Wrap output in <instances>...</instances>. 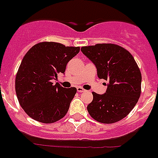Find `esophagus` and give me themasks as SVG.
<instances>
[{"mask_svg":"<svg viewBox=\"0 0 158 158\" xmlns=\"http://www.w3.org/2000/svg\"><path fill=\"white\" fill-rule=\"evenodd\" d=\"M77 91H79V92H84V91H86L85 90L83 89V88H82V87H77Z\"/></svg>","mask_w":158,"mask_h":158,"instance_id":"1","label":"esophagus"}]
</instances>
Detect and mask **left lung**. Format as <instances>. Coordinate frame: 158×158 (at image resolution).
Segmentation results:
<instances>
[{
    "label": "left lung",
    "instance_id": "1",
    "mask_svg": "<svg viewBox=\"0 0 158 158\" xmlns=\"http://www.w3.org/2000/svg\"><path fill=\"white\" fill-rule=\"evenodd\" d=\"M81 51L93 63L99 79L108 80L104 94L92 92L87 105L90 116L104 124L122 120L134 108L140 95L141 74L132 54L115 44L83 46Z\"/></svg>",
    "mask_w": 158,
    "mask_h": 158
}]
</instances>
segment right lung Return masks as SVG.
Masks as SVG:
<instances>
[{"instance_id": "1", "label": "right lung", "mask_w": 158, "mask_h": 158, "mask_svg": "<svg viewBox=\"0 0 158 158\" xmlns=\"http://www.w3.org/2000/svg\"><path fill=\"white\" fill-rule=\"evenodd\" d=\"M79 50L45 42L34 45L26 53L16 76L15 89L20 105L30 117L50 124L67 114L77 89L54 84L53 80L60 73L64 74L68 62Z\"/></svg>"}]
</instances>
